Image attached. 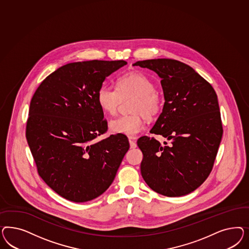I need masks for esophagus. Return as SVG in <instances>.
<instances>
[{
	"label": "esophagus",
	"instance_id": "obj_1",
	"mask_svg": "<svg viewBox=\"0 0 249 249\" xmlns=\"http://www.w3.org/2000/svg\"><path fill=\"white\" fill-rule=\"evenodd\" d=\"M135 140L136 138H134V137H129V138H128L130 149H135L136 147H137V144L135 143Z\"/></svg>",
	"mask_w": 249,
	"mask_h": 249
}]
</instances>
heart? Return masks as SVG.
Listing matches in <instances>:
<instances>
[{"instance_id":"obj_1","label":"heart","mask_w":249,"mask_h":249,"mask_svg":"<svg viewBox=\"0 0 249 249\" xmlns=\"http://www.w3.org/2000/svg\"><path fill=\"white\" fill-rule=\"evenodd\" d=\"M133 98L129 111L132 114L121 116L110 122L114 133L135 136L144 128V117L148 121L157 118L163 108V98L155 90V85L147 75L134 71L117 79V89L102 86L98 91V102L101 108L116 115L122 100Z\"/></svg>"}]
</instances>
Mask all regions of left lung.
<instances>
[{
  "mask_svg": "<svg viewBox=\"0 0 249 249\" xmlns=\"http://www.w3.org/2000/svg\"><path fill=\"white\" fill-rule=\"evenodd\" d=\"M161 78L165 102L151 133L170 141L160 143L142 136L141 173L150 188L168 197L185 196L212 172L223 135L217 95L195 69L168 58L138 61Z\"/></svg>",
  "mask_w": 249,
  "mask_h": 249,
  "instance_id": "left-lung-1",
  "label": "left lung"
}]
</instances>
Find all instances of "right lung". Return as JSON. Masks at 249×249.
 <instances>
[{
    "label": "right lung",
    "mask_w": 249,
    "mask_h": 249,
    "mask_svg": "<svg viewBox=\"0 0 249 249\" xmlns=\"http://www.w3.org/2000/svg\"><path fill=\"white\" fill-rule=\"evenodd\" d=\"M124 60L69 63L46 76L31 99L25 136L39 176L65 199L84 203L110 186L129 148L107 131L98 91Z\"/></svg>",
    "instance_id": "obj_1"
}]
</instances>
